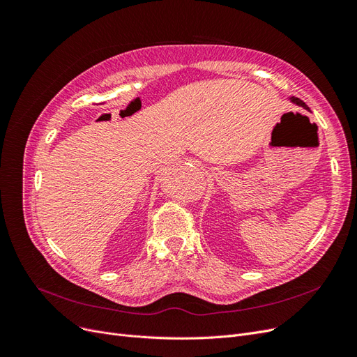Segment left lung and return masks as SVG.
Returning <instances> with one entry per match:
<instances>
[{
  "label": "left lung",
  "instance_id": "1",
  "mask_svg": "<svg viewBox=\"0 0 357 357\" xmlns=\"http://www.w3.org/2000/svg\"><path fill=\"white\" fill-rule=\"evenodd\" d=\"M287 101H290L291 104H296V105H299V107H304V109H307V110H308V107H307V104H305L304 101H301L299 98H295V96H289V98H287Z\"/></svg>",
  "mask_w": 357,
  "mask_h": 357
}]
</instances>
